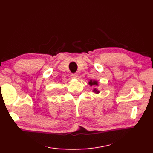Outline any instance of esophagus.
Listing matches in <instances>:
<instances>
[{"mask_svg":"<svg viewBox=\"0 0 153 153\" xmlns=\"http://www.w3.org/2000/svg\"><path fill=\"white\" fill-rule=\"evenodd\" d=\"M71 77L72 78V79H77V78L78 77L77 74H72L71 75Z\"/></svg>","mask_w":153,"mask_h":153,"instance_id":"34e87169","label":"esophagus"}]
</instances>
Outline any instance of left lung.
I'll return each instance as SVG.
<instances>
[{
	"mask_svg": "<svg viewBox=\"0 0 153 153\" xmlns=\"http://www.w3.org/2000/svg\"><path fill=\"white\" fill-rule=\"evenodd\" d=\"M88 85L91 86V87H92V86H93V85H94V86H96V87H97V86H99V83H98V81H97V80H94V79H91L89 81H88ZM92 92H94L95 94H99L100 92V91H99L98 89L97 88H94V90L92 91Z\"/></svg>",
	"mask_w": 153,
	"mask_h": 153,
	"instance_id": "left-lung-1",
	"label": "left lung"
}]
</instances>
